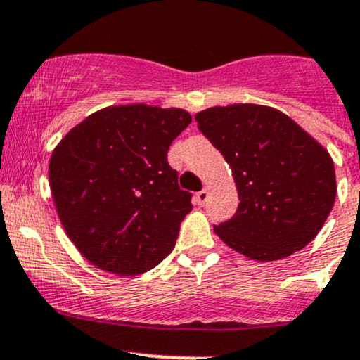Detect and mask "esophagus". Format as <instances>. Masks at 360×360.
I'll return each mask as SVG.
<instances>
[{"label": "esophagus", "mask_w": 360, "mask_h": 360, "mask_svg": "<svg viewBox=\"0 0 360 360\" xmlns=\"http://www.w3.org/2000/svg\"><path fill=\"white\" fill-rule=\"evenodd\" d=\"M207 200H208V189L207 188H205L203 191L196 193V196H195L196 205H205V203H207Z\"/></svg>", "instance_id": "1"}]
</instances>
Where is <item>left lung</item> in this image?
Returning <instances> with one entry per match:
<instances>
[{
  "label": "left lung",
  "instance_id": "left-lung-1",
  "mask_svg": "<svg viewBox=\"0 0 360 360\" xmlns=\"http://www.w3.org/2000/svg\"><path fill=\"white\" fill-rule=\"evenodd\" d=\"M195 120L231 165L240 200L236 215L213 227L215 234L256 262H276L307 246L337 196L328 150L268 105H215Z\"/></svg>",
  "mask_w": 360,
  "mask_h": 360
}]
</instances>
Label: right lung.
I'll return each mask as SVG.
<instances>
[{
  "instance_id": "1",
  "label": "right lung",
  "mask_w": 360,
  "mask_h": 360,
  "mask_svg": "<svg viewBox=\"0 0 360 360\" xmlns=\"http://www.w3.org/2000/svg\"><path fill=\"white\" fill-rule=\"evenodd\" d=\"M184 109L109 105L71 128L49 160L54 207L71 243L101 270L135 276L174 250L191 193L169 165Z\"/></svg>"
}]
</instances>
